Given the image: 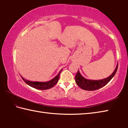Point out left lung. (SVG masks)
Wrapping results in <instances>:
<instances>
[{
    "mask_svg": "<svg viewBox=\"0 0 128 128\" xmlns=\"http://www.w3.org/2000/svg\"><path fill=\"white\" fill-rule=\"evenodd\" d=\"M118 64H117L116 68L114 69L113 73L109 77L106 78L99 80H88L84 78L81 74L80 71L78 70L76 75L75 76V81L77 85L82 89L88 90V91H93L98 90L99 88H103V86L107 85L115 75L116 71L118 70Z\"/></svg>",
    "mask_w": 128,
    "mask_h": 128,
    "instance_id": "obj_1",
    "label": "left lung"
}]
</instances>
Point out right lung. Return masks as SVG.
<instances>
[{"mask_svg": "<svg viewBox=\"0 0 128 128\" xmlns=\"http://www.w3.org/2000/svg\"><path fill=\"white\" fill-rule=\"evenodd\" d=\"M62 69L60 70L59 73H58V74L54 78L46 82H38V81H29V80L25 79L24 78H23L21 76V77L22 78V79L24 80V81L27 85H29L30 86H31V87L35 88L36 89H38V90H47L54 87V86L58 83V82L59 81V79L60 73L62 72Z\"/></svg>", "mask_w": 128, "mask_h": 128, "instance_id": "1", "label": "right lung"}]
</instances>
